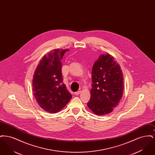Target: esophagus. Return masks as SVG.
Instances as JSON below:
<instances>
[{
  "mask_svg": "<svg viewBox=\"0 0 155 155\" xmlns=\"http://www.w3.org/2000/svg\"><path fill=\"white\" fill-rule=\"evenodd\" d=\"M80 93H81V91H78L75 92L74 93V94H75V95H78Z\"/></svg>",
  "mask_w": 155,
  "mask_h": 155,
  "instance_id": "obj_1",
  "label": "esophagus"
}]
</instances>
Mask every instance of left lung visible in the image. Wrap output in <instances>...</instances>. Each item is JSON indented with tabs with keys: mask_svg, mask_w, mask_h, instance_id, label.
I'll return each instance as SVG.
<instances>
[{
	"mask_svg": "<svg viewBox=\"0 0 155 155\" xmlns=\"http://www.w3.org/2000/svg\"><path fill=\"white\" fill-rule=\"evenodd\" d=\"M123 75L120 66L109 54H101L92 70L91 98L87 105L97 116L111 112L123 94Z\"/></svg>",
	"mask_w": 155,
	"mask_h": 155,
	"instance_id": "obj_1",
	"label": "left lung"
}]
</instances>
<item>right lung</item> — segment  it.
<instances>
[{"mask_svg": "<svg viewBox=\"0 0 155 155\" xmlns=\"http://www.w3.org/2000/svg\"><path fill=\"white\" fill-rule=\"evenodd\" d=\"M68 49H54L41 60L34 75V96L44 110L55 113L61 110L72 98L62 82L61 59Z\"/></svg>", "mask_w": 155, "mask_h": 155, "instance_id": "1", "label": "right lung"}]
</instances>
